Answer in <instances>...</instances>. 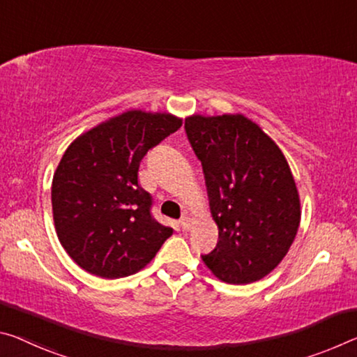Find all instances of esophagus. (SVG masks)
I'll use <instances>...</instances> for the list:
<instances>
[{
    "instance_id": "1",
    "label": "esophagus",
    "mask_w": 357,
    "mask_h": 357,
    "mask_svg": "<svg viewBox=\"0 0 357 357\" xmlns=\"http://www.w3.org/2000/svg\"><path fill=\"white\" fill-rule=\"evenodd\" d=\"M181 227H183V230H190V227H192L190 218H188V216L181 218Z\"/></svg>"
}]
</instances>
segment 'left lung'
<instances>
[{"mask_svg":"<svg viewBox=\"0 0 357 357\" xmlns=\"http://www.w3.org/2000/svg\"><path fill=\"white\" fill-rule=\"evenodd\" d=\"M184 128L202 162L219 229L218 245L203 262L230 284L264 278L289 251L301 224V199L286 157L243 114H194Z\"/></svg>","mask_w":357,"mask_h":357,"instance_id":"left-lung-1","label":"left lung"}]
</instances>
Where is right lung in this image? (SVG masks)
Listing matches in <instances>:
<instances>
[{
    "mask_svg": "<svg viewBox=\"0 0 357 357\" xmlns=\"http://www.w3.org/2000/svg\"><path fill=\"white\" fill-rule=\"evenodd\" d=\"M168 112L127 111L76 138L52 179L56 236L79 267L116 280L144 268L173 234L152 218L138 183L148 151L176 132Z\"/></svg>",
    "mask_w": 357,
    "mask_h": 357,
    "instance_id": "obj_1",
    "label": "right lung"
}]
</instances>
